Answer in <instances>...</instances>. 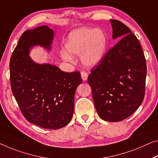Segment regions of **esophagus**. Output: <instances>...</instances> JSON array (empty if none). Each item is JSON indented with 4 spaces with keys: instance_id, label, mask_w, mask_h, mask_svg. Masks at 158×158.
I'll list each match as a JSON object with an SVG mask.
<instances>
[{
    "instance_id": "esophagus-1",
    "label": "esophagus",
    "mask_w": 158,
    "mask_h": 158,
    "mask_svg": "<svg viewBox=\"0 0 158 158\" xmlns=\"http://www.w3.org/2000/svg\"><path fill=\"white\" fill-rule=\"evenodd\" d=\"M81 76H82V78L83 81H86L87 79V76H88V75H87V73L85 71H81Z\"/></svg>"
}]
</instances>
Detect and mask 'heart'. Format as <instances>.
<instances>
[{
  "label": "heart",
  "mask_w": 158,
  "mask_h": 158,
  "mask_svg": "<svg viewBox=\"0 0 158 158\" xmlns=\"http://www.w3.org/2000/svg\"><path fill=\"white\" fill-rule=\"evenodd\" d=\"M106 44L107 40L104 31L100 30L82 28L70 34L65 47L70 54H82L81 60L84 65L93 66L102 59ZM67 53L61 52L63 59L72 61V56Z\"/></svg>",
  "instance_id": "1"
}]
</instances>
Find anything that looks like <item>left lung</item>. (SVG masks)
Segmentation results:
<instances>
[{
	"instance_id": "8db88e82",
	"label": "left lung",
	"mask_w": 158,
	"mask_h": 158,
	"mask_svg": "<svg viewBox=\"0 0 158 158\" xmlns=\"http://www.w3.org/2000/svg\"><path fill=\"white\" fill-rule=\"evenodd\" d=\"M118 42L91 70L87 82L99 116L120 121L132 114L143 101L147 67L139 41L128 27L110 20Z\"/></svg>"
}]
</instances>
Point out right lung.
I'll return each mask as SVG.
<instances>
[{"label": "right lung", "mask_w": 158, "mask_h": 158, "mask_svg": "<svg viewBox=\"0 0 158 158\" xmlns=\"http://www.w3.org/2000/svg\"><path fill=\"white\" fill-rule=\"evenodd\" d=\"M53 38L54 31L47 26L25 31L10 60V81L24 117L38 127L56 130L71 121L75 93L82 77L79 71L66 73L30 59L31 47L39 44L50 49Z\"/></svg>", "instance_id": "right-lung-1"}]
</instances>
